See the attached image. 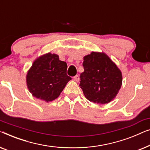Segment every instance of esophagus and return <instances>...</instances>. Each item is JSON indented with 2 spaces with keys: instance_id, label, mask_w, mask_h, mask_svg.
Instances as JSON below:
<instances>
[{
  "instance_id": "1",
  "label": "esophagus",
  "mask_w": 150,
  "mask_h": 150,
  "mask_svg": "<svg viewBox=\"0 0 150 150\" xmlns=\"http://www.w3.org/2000/svg\"><path fill=\"white\" fill-rule=\"evenodd\" d=\"M73 79L76 82H79V76L78 75H76L75 76H74Z\"/></svg>"
}]
</instances>
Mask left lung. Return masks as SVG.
<instances>
[{
  "label": "left lung",
  "mask_w": 150,
  "mask_h": 150,
  "mask_svg": "<svg viewBox=\"0 0 150 150\" xmlns=\"http://www.w3.org/2000/svg\"><path fill=\"white\" fill-rule=\"evenodd\" d=\"M83 65L79 86L86 98L99 104L110 102L122 86L118 67L104 53L93 52L84 57Z\"/></svg>",
  "instance_id": "left-lung-1"
}]
</instances>
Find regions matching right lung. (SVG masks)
I'll use <instances>...</instances> for the list:
<instances>
[{
  "label": "right lung",
  "mask_w": 150,
  "mask_h": 150,
  "mask_svg": "<svg viewBox=\"0 0 150 150\" xmlns=\"http://www.w3.org/2000/svg\"><path fill=\"white\" fill-rule=\"evenodd\" d=\"M67 63L59 60L58 55L48 53L34 61L26 75L29 91L39 99L51 102L57 98L67 82Z\"/></svg>",
  "instance_id": "1"
}]
</instances>
